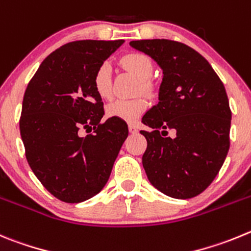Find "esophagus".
<instances>
[{"label":"esophagus","instance_id":"obj_1","mask_svg":"<svg viewBox=\"0 0 251 251\" xmlns=\"http://www.w3.org/2000/svg\"><path fill=\"white\" fill-rule=\"evenodd\" d=\"M128 131H130L131 134H136L139 130H137L136 125H134V124H130V125H128Z\"/></svg>","mask_w":251,"mask_h":251}]
</instances>
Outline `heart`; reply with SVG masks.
Instances as JSON below:
<instances>
[{
	"instance_id": "obj_1",
	"label": "heart",
	"mask_w": 251,
	"mask_h": 251,
	"mask_svg": "<svg viewBox=\"0 0 251 251\" xmlns=\"http://www.w3.org/2000/svg\"><path fill=\"white\" fill-rule=\"evenodd\" d=\"M121 64L140 80L137 91H142L145 94L151 92V83L149 78L152 76L153 65L148 55L141 52L126 53L121 58ZM92 85L96 94L101 99L107 100L111 98V65L109 62L105 61L96 69L92 77ZM148 106L149 102L144 96H137L134 99H117L107 105L106 114L112 119H120L126 123H135L146 111Z\"/></svg>"
}]
</instances>
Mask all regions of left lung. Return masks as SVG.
<instances>
[{"mask_svg": "<svg viewBox=\"0 0 251 251\" xmlns=\"http://www.w3.org/2000/svg\"><path fill=\"white\" fill-rule=\"evenodd\" d=\"M162 69L159 103L142 117V166L157 190L190 199L209 186L230 148L231 110L225 87L198 51L171 40L131 41ZM174 129V138L168 136Z\"/></svg>", "mask_w": 251, "mask_h": 251, "instance_id": "1", "label": "left lung"}]
</instances>
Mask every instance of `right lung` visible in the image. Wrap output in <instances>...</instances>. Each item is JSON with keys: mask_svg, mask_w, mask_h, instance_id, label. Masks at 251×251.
Masks as SVG:
<instances>
[{"mask_svg": "<svg viewBox=\"0 0 251 251\" xmlns=\"http://www.w3.org/2000/svg\"><path fill=\"white\" fill-rule=\"evenodd\" d=\"M123 44L69 42L42 61L27 85L20 117L25 155L61 201L75 204L100 193L128 135L120 119L101 123L103 102L92 85L96 69Z\"/></svg>", "mask_w": 251, "mask_h": 251, "instance_id": "right-lung-1", "label": "right lung"}]
</instances>
